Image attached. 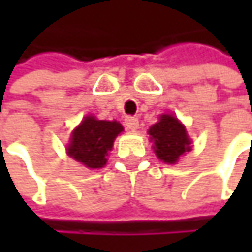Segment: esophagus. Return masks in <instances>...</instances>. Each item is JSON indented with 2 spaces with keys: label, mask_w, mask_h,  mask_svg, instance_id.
I'll list each match as a JSON object with an SVG mask.
<instances>
[{
  "label": "esophagus",
  "mask_w": 252,
  "mask_h": 252,
  "mask_svg": "<svg viewBox=\"0 0 252 252\" xmlns=\"http://www.w3.org/2000/svg\"><path fill=\"white\" fill-rule=\"evenodd\" d=\"M124 124H126V129L135 131L138 128V120L135 117H126V120H124Z\"/></svg>",
  "instance_id": "34e87169"
}]
</instances>
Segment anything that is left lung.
<instances>
[{
    "mask_svg": "<svg viewBox=\"0 0 252 252\" xmlns=\"http://www.w3.org/2000/svg\"><path fill=\"white\" fill-rule=\"evenodd\" d=\"M149 134L156 156L166 163H175L179 156L191 150L185 126L172 115H162L159 123L150 126Z\"/></svg>",
    "mask_w": 252,
    "mask_h": 252,
    "instance_id": "8db88e82",
    "label": "left lung"
}]
</instances>
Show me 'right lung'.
Returning a JSON list of instances; mask_svg holds the SVG:
<instances>
[{"label":"right lung","mask_w":252,"mask_h":252,"mask_svg":"<svg viewBox=\"0 0 252 252\" xmlns=\"http://www.w3.org/2000/svg\"><path fill=\"white\" fill-rule=\"evenodd\" d=\"M123 131L117 121H99L86 117L73 131L68 155L90 169L106 165V156L114 146V140Z\"/></svg>","instance_id":"right-lung-1"}]
</instances>
